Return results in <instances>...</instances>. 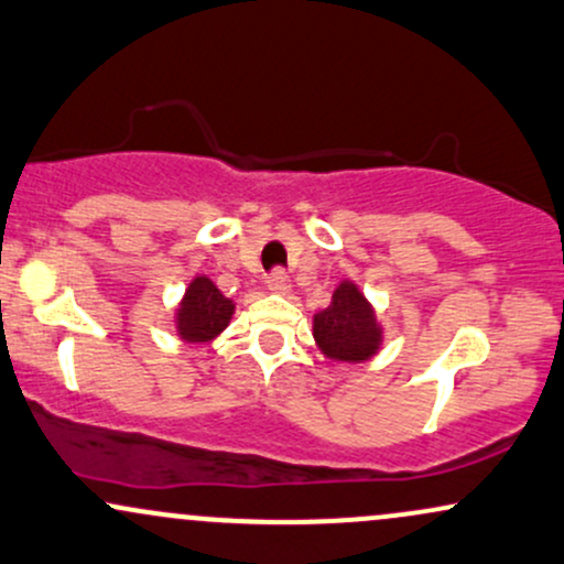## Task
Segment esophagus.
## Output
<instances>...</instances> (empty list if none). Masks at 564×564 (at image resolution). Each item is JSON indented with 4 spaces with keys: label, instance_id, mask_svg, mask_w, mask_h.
Listing matches in <instances>:
<instances>
[{
    "label": "esophagus",
    "instance_id": "34e87169",
    "mask_svg": "<svg viewBox=\"0 0 564 564\" xmlns=\"http://www.w3.org/2000/svg\"><path fill=\"white\" fill-rule=\"evenodd\" d=\"M268 289L275 291V294H286V291H289V275H286V270L275 268L273 273L268 275Z\"/></svg>",
    "mask_w": 564,
    "mask_h": 564
}]
</instances>
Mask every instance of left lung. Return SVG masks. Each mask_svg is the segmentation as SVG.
Here are the masks:
<instances>
[{
    "mask_svg": "<svg viewBox=\"0 0 564 564\" xmlns=\"http://www.w3.org/2000/svg\"><path fill=\"white\" fill-rule=\"evenodd\" d=\"M313 336L326 358L360 364L379 349L381 328L366 296L345 281L334 291L332 304L313 318Z\"/></svg>",
    "mask_w": 564,
    "mask_h": 564,
    "instance_id": "obj_1",
    "label": "left lung"
}]
</instances>
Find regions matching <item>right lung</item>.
Instances as JSON below:
<instances>
[{
    "mask_svg": "<svg viewBox=\"0 0 564 564\" xmlns=\"http://www.w3.org/2000/svg\"><path fill=\"white\" fill-rule=\"evenodd\" d=\"M232 302L209 278L198 275L177 310V332L185 341H209L230 323Z\"/></svg>",
    "mask_w": 564,
    "mask_h": 564,
    "instance_id": "add662e5",
    "label": "right lung"
}]
</instances>
